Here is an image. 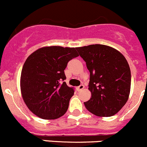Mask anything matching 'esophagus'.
Wrapping results in <instances>:
<instances>
[{
  "mask_svg": "<svg viewBox=\"0 0 147 147\" xmlns=\"http://www.w3.org/2000/svg\"><path fill=\"white\" fill-rule=\"evenodd\" d=\"M84 86L83 84H82V85H80V86H78V87L76 88V89H77L78 91H82V89H84Z\"/></svg>",
  "mask_w": 147,
  "mask_h": 147,
  "instance_id": "34e87169",
  "label": "esophagus"
}]
</instances>
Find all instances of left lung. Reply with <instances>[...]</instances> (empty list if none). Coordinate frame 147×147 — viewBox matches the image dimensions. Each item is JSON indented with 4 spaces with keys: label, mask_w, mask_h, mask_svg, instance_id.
I'll return each instance as SVG.
<instances>
[{
    "label": "left lung",
    "mask_w": 147,
    "mask_h": 147,
    "mask_svg": "<svg viewBox=\"0 0 147 147\" xmlns=\"http://www.w3.org/2000/svg\"><path fill=\"white\" fill-rule=\"evenodd\" d=\"M90 73L91 98L86 108L100 117H110L128 101L131 90V70L128 61L116 49L105 45L76 47Z\"/></svg>",
    "instance_id": "8db88e82"
}]
</instances>
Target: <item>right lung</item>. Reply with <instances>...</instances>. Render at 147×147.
Here are the masks:
<instances>
[{
  "label": "right lung",
  "instance_id": "obj_1",
  "mask_svg": "<svg viewBox=\"0 0 147 147\" xmlns=\"http://www.w3.org/2000/svg\"><path fill=\"white\" fill-rule=\"evenodd\" d=\"M76 47H43L31 54L22 70L20 87L26 105L42 119H57L66 113L74 89L67 86L64 70L79 56Z\"/></svg>",
  "mask_w": 147,
  "mask_h": 147
}]
</instances>
